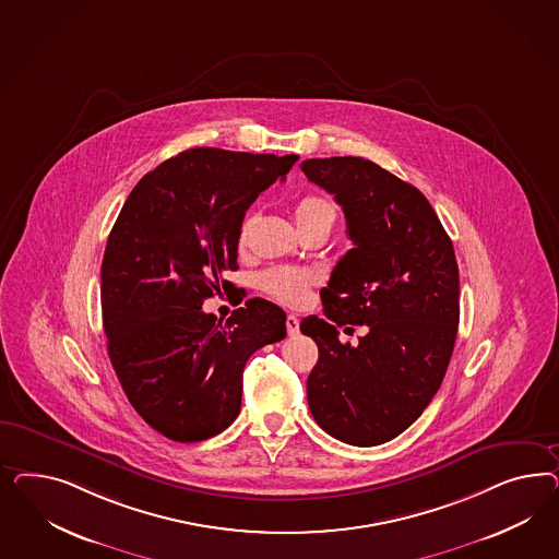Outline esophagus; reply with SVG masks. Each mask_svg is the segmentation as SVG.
Segmentation results:
<instances>
[{"label": "esophagus", "instance_id": "1", "mask_svg": "<svg viewBox=\"0 0 559 559\" xmlns=\"http://www.w3.org/2000/svg\"><path fill=\"white\" fill-rule=\"evenodd\" d=\"M288 336H297L299 334V320L295 316H287Z\"/></svg>", "mask_w": 559, "mask_h": 559}]
</instances>
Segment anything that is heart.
I'll use <instances>...</instances> for the list:
<instances>
[{"instance_id": "heart-1", "label": "heart", "mask_w": 559, "mask_h": 559, "mask_svg": "<svg viewBox=\"0 0 559 559\" xmlns=\"http://www.w3.org/2000/svg\"><path fill=\"white\" fill-rule=\"evenodd\" d=\"M338 217V206L332 199L323 194H305L295 203V221L299 229L325 225L332 229L334 221ZM252 215H246L239 227H237V248H243L248 241V234L252 227ZM318 283L316 274L309 271H297V269H272L262 272L258 276V287L262 288L272 299L281 304L297 305L305 304L309 288Z\"/></svg>"}]
</instances>
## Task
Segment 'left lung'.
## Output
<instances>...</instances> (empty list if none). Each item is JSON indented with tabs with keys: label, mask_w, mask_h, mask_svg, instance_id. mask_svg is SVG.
<instances>
[{
	"label": "left lung",
	"mask_w": 559,
	"mask_h": 559,
	"mask_svg": "<svg viewBox=\"0 0 559 559\" xmlns=\"http://www.w3.org/2000/svg\"><path fill=\"white\" fill-rule=\"evenodd\" d=\"M301 169L334 194L355 243L322 288L325 318L301 322L320 350L307 379L309 409L334 439L381 444L420 418L453 355V241L418 188L369 159H305ZM346 322L368 325L355 347L338 342Z\"/></svg>",
	"instance_id": "8db88e82"
}]
</instances>
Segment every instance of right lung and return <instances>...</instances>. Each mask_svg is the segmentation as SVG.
<instances>
[{
    "label": "right lung",
    "instance_id": "1",
    "mask_svg": "<svg viewBox=\"0 0 559 559\" xmlns=\"http://www.w3.org/2000/svg\"><path fill=\"white\" fill-rule=\"evenodd\" d=\"M297 155L187 150L145 174L120 209L102 258L108 356L136 414L178 442L211 439L241 407L258 348L287 336L278 305L250 299L225 323L204 299L234 287L237 227Z\"/></svg>",
    "mask_w": 559,
    "mask_h": 559
}]
</instances>
